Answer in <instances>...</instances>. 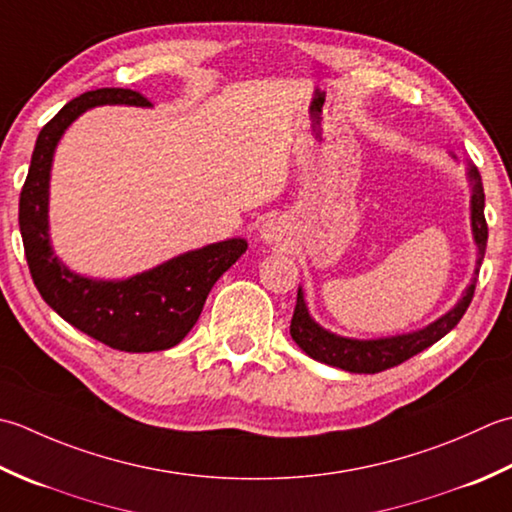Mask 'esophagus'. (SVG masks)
I'll use <instances>...</instances> for the list:
<instances>
[{"mask_svg": "<svg viewBox=\"0 0 512 512\" xmlns=\"http://www.w3.org/2000/svg\"><path fill=\"white\" fill-rule=\"evenodd\" d=\"M283 236V227H280V223L278 221H267L265 225H263V238L265 241H278V238Z\"/></svg>", "mask_w": 512, "mask_h": 512, "instance_id": "esophagus-1", "label": "esophagus"}]
</instances>
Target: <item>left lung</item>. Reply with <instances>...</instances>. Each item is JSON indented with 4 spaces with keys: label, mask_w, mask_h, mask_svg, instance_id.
I'll return each instance as SVG.
<instances>
[{
    "label": "left lung",
    "mask_w": 512,
    "mask_h": 512,
    "mask_svg": "<svg viewBox=\"0 0 512 512\" xmlns=\"http://www.w3.org/2000/svg\"><path fill=\"white\" fill-rule=\"evenodd\" d=\"M471 181H473V210H471V221H473V234L475 243L479 247V258L477 267L482 265L484 254H486V241H488V225L484 216V187H482V176L475 165H471ZM477 274V271H475ZM475 283L473 278L471 287L466 289L464 298L457 302L455 309L448 311L446 316L435 320L422 331L406 333V336H395V338H380V340H349L333 336V333L318 327L314 320L309 318V311L305 307V296L298 291L296 298V309L294 318H291L289 333L291 338L296 340L298 347L318 362H325L329 367H338L351 373H380L391 367H398L404 360H409L417 353L429 349L440 338H444L448 331H451L457 322L462 320L466 314L468 305H471L473 294H475Z\"/></svg>",
    "instance_id": "1"
}]
</instances>
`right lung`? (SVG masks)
<instances>
[{"label": "right lung", "mask_w": 512, "mask_h": 512, "mask_svg": "<svg viewBox=\"0 0 512 512\" xmlns=\"http://www.w3.org/2000/svg\"><path fill=\"white\" fill-rule=\"evenodd\" d=\"M103 103L150 106L141 92L99 88L68 101L41 128L28 176L19 194V229L26 263L41 298L70 322L112 349L143 353L179 344L190 331L214 283L245 254L243 238L176 256L130 280H90L72 274L48 241V179L55 145L83 110Z\"/></svg>", "instance_id": "add662e5"}]
</instances>
